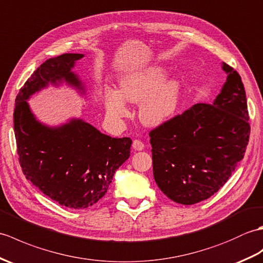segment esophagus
<instances>
[{
    "label": "esophagus",
    "mask_w": 263,
    "mask_h": 263,
    "mask_svg": "<svg viewBox=\"0 0 263 263\" xmlns=\"http://www.w3.org/2000/svg\"><path fill=\"white\" fill-rule=\"evenodd\" d=\"M144 143L138 141V139H135V141L133 142V148L135 151H143L144 149Z\"/></svg>",
    "instance_id": "obj_1"
}]
</instances>
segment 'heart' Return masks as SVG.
I'll list each match as a JSON object with an SVG mask.
<instances>
[{"label":"heart","instance_id":"heart-1","mask_svg":"<svg viewBox=\"0 0 263 263\" xmlns=\"http://www.w3.org/2000/svg\"><path fill=\"white\" fill-rule=\"evenodd\" d=\"M163 67L152 66L126 75L120 81V92L111 87L104 91V108L108 118L118 121L129 114L124 99L142 103L141 120L147 126H159L173 116L179 106L182 84L178 79L166 80Z\"/></svg>","mask_w":263,"mask_h":263}]
</instances>
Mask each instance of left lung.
I'll return each mask as SVG.
<instances>
[{
    "mask_svg": "<svg viewBox=\"0 0 263 263\" xmlns=\"http://www.w3.org/2000/svg\"><path fill=\"white\" fill-rule=\"evenodd\" d=\"M226 82L212 104L197 103L149 132L153 176L161 191L194 205L223 186L243 159L250 137L241 77L223 63Z\"/></svg>",
    "mask_w": 263,
    "mask_h": 263,
    "instance_id": "obj_1",
    "label": "left lung"
}]
</instances>
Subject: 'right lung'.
<instances>
[{"instance_id": "1", "label": "right lung", "mask_w": 263, "mask_h": 263, "mask_svg": "<svg viewBox=\"0 0 263 263\" xmlns=\"http://www.w3.org/2000/svg\"><path fill=\"white\" fill-rule=\"evenodd\" d=\"M83 54H63L43 63L15 99L14 134L22 172L37 188L72 209L91 207L106 195L114 174L130 155L129 137L112 138L82 119L57 127L37 120L27 100L34 93L66 82L84 93L72 72Z\"/></svg>"}]
</instances>
